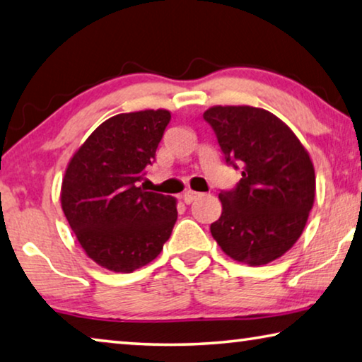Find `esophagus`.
<instances>
[{"mask_svg":"<svg viewBox=\"0 0 362 362\" xmlns=\"http://www.w3.org/2000/svg\"><path fill=\"white\" fill-rule=\"evenodd\" d=\"M202 197V194H199L198 192H193V190H187L185 193H183V202H185L187 204H190V203H193L194 199L197 198H199Z\"/></svg>","mask_w":362,"mask_h":362,"instance_id":"obj_1","label":"esophagus"}]
</instances>
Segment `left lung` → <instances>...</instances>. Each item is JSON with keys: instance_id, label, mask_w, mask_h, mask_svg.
<instances>
[{"instance_id": "obj_1", "label": "left lung", "mask_w": 362, "mask_h": 362, "mask_svg": "<svg viewBox=\"0 0 362 362\" xmlns=\"http://www.w3.org/2000/svg\"><path fill=\"white\" fill-rule=\"evenodd\" d=\"M227 164L242 169L222 190V214L211 233L223 253L262 266L301 237L315 197L314 165L296 135L277 116L253 106H214L203 114Z\"/></svg>"}]
</instances>
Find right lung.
Wrapping results in <instances>:
<instances>
[{"instance_id": "add662e5", "label": "right lung", "mask_w": 362, "mask_h": 362, "mask_svg": "<svg viewBox=\"0 0 362 362\" xmlns=\"http://www.w3.org/2000/svg\"><path fill=\"white\" fill-rule=\"evenodd\" d=\"M170 120L165 109L117 114L74 154L61 206L85 253L112 272L151 262L177 221L175 198L140 187Z\"/></svg>"}]
</instances>
